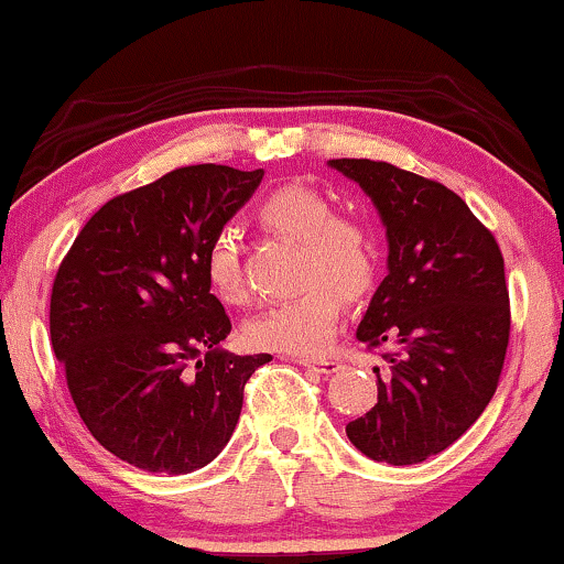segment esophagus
<instances>
[{
	"label": "esophagus",
	"mask_w": 564,
	"mask_h": 564,
	"mask_svg": "<svg viewBox=\"0 0 564 564\" xmlns=\"http://www.w3.org/2000/svg\"><path fill=\"white\" fill-rule=\"evenodd\" d=\"M296 362L302 365V368H312L317 372H323V376H330V372H336L341 365H338V359H330V357H323V359H304L300 357Z\"/></svg>",
	"instance_id": "1"
}]
</instances>
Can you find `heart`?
Listing matches in <instances>:
<instances>
[{
    "label": "heart",
    "mask_w": 564,
    "mask_h": 564,
    "mask_svg": "<svg viewBox=\"0 0 564 564\" xmlns=\"http://www.w3.org/2000/svg\"><path fill=\"white\" fill-rule=\"evenodd\" d=\"M262 226L283 239L300 243L302 291L286 302L257 312L243 323L249 347L312 357L334 341L341 325L344 300L368 294L376 278V239L355 217L334 215V205L315 188H278L262 202ZM205 275L215 296L241 304L247 291L236 243L228 234L215 236L205 257Z\"/></svg>",
    "instance_id": "b5f03b06"
}]
</instances>
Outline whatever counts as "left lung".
Returning <instances> with one entry per match:
<instances>
[{
    "instance_id": "obj_1",
    "label": "left lung",
    "mask_w": 564,
    "mask_h": 564,
    "mask_svg": "<svg viewBox=\"0 0 564 564\" xmlns=\"http://www.w3.org/2000/svg\"><path fill=\"white\" fill-rule=\"evenodd\" d=\"M359 183L389 239V275L357 341L383 347L378 402L347 436L365 457L417 465L444 452L491 402L510 341L505 257L457 194L389 162L328 160Z\"/></svg>"
}]
</instances>
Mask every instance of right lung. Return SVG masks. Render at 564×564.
I'll use <instances>...</instances> for the list:
<instances>
[{
    "instance_id": "obj_1",
    "label": "right lung",
    "mask_w": 564,
    "mask_h": 564,
    "mask_svg": "<svg viewBox=\"0 0 564 564\" xmlns=\"http://www.w3.org/2000/svg\"><path fill=\"white\" fill-rule=\"evenodd\" d=\"M264 171L192 165L91 215L52 286L50 334L91 436L149 473L213 463L270 355H230L205 257ZM197 365L194 366L193 362Z\"/></svg>"
}]
</instances>
